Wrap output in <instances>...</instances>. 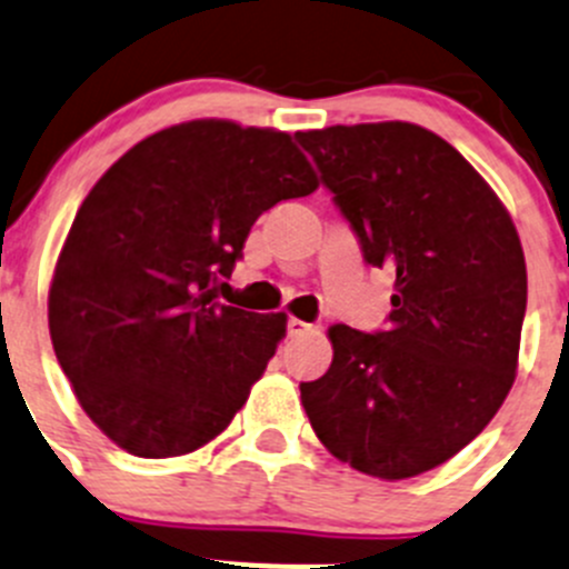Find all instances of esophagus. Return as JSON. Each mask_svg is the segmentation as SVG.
<instances>
[{
  "label": "esophagus",
  "instance_id": "obj_1",
  "mask_svg": "<svg viewBox=\"0 0 569 569\" xmlns=\"http://www.w3.org/2000/svg\"><path fill=\"white\" fill-rule=\"evenodd\" d=\"M310 332H316V327H312V323L299 321V318H290V321H288L290 338H299V335H310Z\"/></svg>",
  "mask_w": 569,
  "mask_h": 569
}]
</instances>
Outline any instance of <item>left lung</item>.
I'll return each instance as SVG.
<instances>
[{"label":"left lung","instance_id":"1","mask_svg":"<svg viewBox=\"0 0 569 569\" xmlns=\"http://www.w3.org/2000/svg\"><path fill=\"white\" fill-rule=\"evenodd\" d=\"M296 137L362 259L397 276L388 329L335 323L332 366L301 382V405L351 469L416 478L461 452L511 391L528 301L517 229L478 170L427 128L366 122Z\"/></svg>","mask_w":569,"mask_h":569}]
</instances>
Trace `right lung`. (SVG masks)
Returning a JSON list of instances; mask_svg holds the SVG:
<instances>
[{
	"label": "right lung",
	"mask_w": 569,
	"mask_h": 569,
	"mask_svg": "<svg viewBox=\"0 0 569 569\" xmlns=\"http://www.w3.org/2000/svg\"><path fill=\"white\" fill-rule=\"evenodd\" d=\"M290 133L192 119L133 144L86 194L50 288L52 349L80 408L139 458L229 427L284 338V312L214 299L248 231L316 192Z\"/></svg>",
	"instance_id": "right-lung-1"
}]
</instances>
